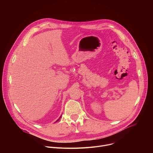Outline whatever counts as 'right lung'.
I'll list each match as a JSON object with an SVG mask.
<instances>
[{"label":"right lung","mask_w":153,"mask_h":153,"mask_svg":"<svg viewBox=\"0 0 153 153\" xmlns=\"http://www.w3.org/2000/svg\"><path fill=\"white\" fill-rule=\"evenodd\" d=\"M60 117H61V116H60V117H59V119H58V120H57V121H56V122H57V121H59V119H60Z\"/></svg>","instance_id":"1"}]
</instances>
